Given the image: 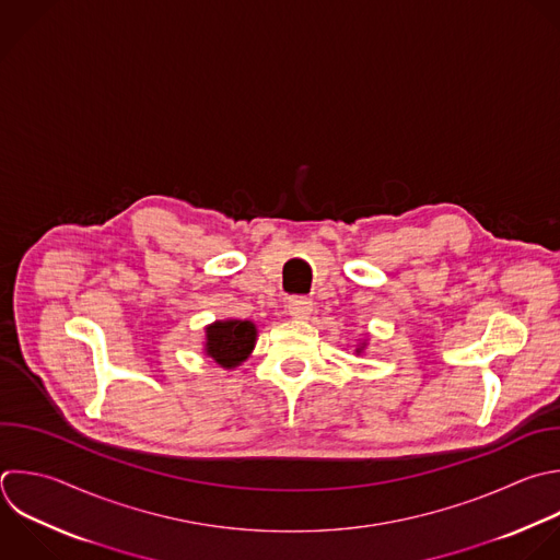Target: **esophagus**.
I'll use <instances>...</instances> for the list:
<instances>
[{"instance_id":"esophagus-1","label":"esophagus","mask_w":560,"mask_h":560,"mask_svg":"<svg viewBox=\"0 0 560 560\" xmlns=\"http://www.w3.org/2000/svg\"><path fill=\"white\" fill-rule=\"evenodd\" d=\"M287 308H289V315H291V317H295V319H306V317L313 313V300H308V298H304V295H293V298H289Z\"/></svg>"}]
</instances>
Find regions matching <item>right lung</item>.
<instances>
[{
  "label": "right lung",
  "instance_id": "add662e5",
  "mask_svg": "<svg viewBox=\"0 0 560 560\" xmlns=\"http://www.w3.org/2000/svg\"><path fill=\"white\" fill-rule=\"evenodd\" d=\"M206 352L223 368H234L247 359L256 341V326L252 322L230 319L208 326Z\"/></svg>",
  "mask_w": 560,
  "mask_h": 560
}]
</instances>
